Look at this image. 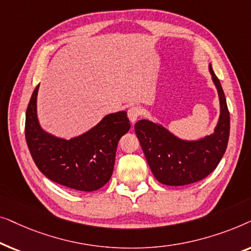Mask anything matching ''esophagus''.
Instances as JSON below:
<instances>
[{"instance_id": "34e87169", "label": "esophagus", "mask_w": 251, "mask_h": 251, "mask_svg": "<svg viewBox=\"0 0 251 251\" xmlns=\"http://www.w3.org/2000/svg\"><path fill=\"white\" fill-rule=\"evenodd\" d=\"M142 115V109L138 106H131L128 109V118L132 123L137 121V119Z\"/></svg>"}]
</instances>
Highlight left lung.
<instances>
[{"instance_id": "1", "label": "left lung", "mask_w": 251, "mask_h": 251, "mask_svg": "<svg viewBox=\"0 0 251 251\" xmlns=\"http://www.w3.org/2000/svg\"><path fill=\"white\" fill-rule=\"evenodd\" d=\"M209 71L221 101V116L212 135L186 142L149 120H140L135 125L147 163L161 184L183 186L203 179L216 169L224 155L229 137V112L221 82L211 65Z\"/></svg>"}]
</instances>
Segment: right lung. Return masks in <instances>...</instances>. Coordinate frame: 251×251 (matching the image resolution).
Masks as SVG:
<instances>
[{
  "mask_svg": "<svg viewBox=\"0 0 251 251\" xmlns=\"http://www.w3.org/2000/svg\"><path fill=\"white\" fill-rule=\"evenodd\" d=\"M39 85L26 111L25 137L36 167L54 183L72 190L92 192L111 179L120 138L130 129L125 111L106 115L88 132L70 140L41 129L36 115Z\"/></svg>",
  "mask_w": 251,
  "mask_h": 251,
  "instance_id": "obj_1",
  "label": "right lung"
}]
</instances>
